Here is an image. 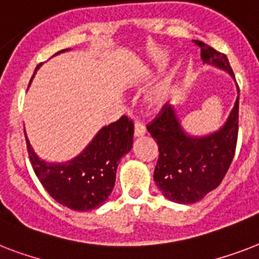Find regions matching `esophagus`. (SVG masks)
<instances>
[{"label":"esophagus","instance_id":"34e87169","mask_svg":"<svg viewBox=\"0 0 259 259\" xmlns=\"http://www.w3.org/2000/svg\"><path fill=\"white\" fill-rule=\"evenodd\" d=\"M145 126L142 125V123H140V122H136V125H134V137H142V136H145Z\"/></svg>","mask_w":259,"mask_h":259}]
</instances>
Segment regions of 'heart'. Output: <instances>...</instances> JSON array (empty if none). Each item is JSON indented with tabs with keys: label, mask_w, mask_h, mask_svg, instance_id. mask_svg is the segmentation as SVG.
<instances>
[{
	"label": "heart",
	"mask_w": 259,
	"mask_h": 259,
	"mask_svg": "<svg viewBox=\"0 0 259 259\" xmlns=\"http://www.w3.org/2000/svg\"><path fill=\"white\" fill-rule=\"evenodd\" d=\"M168 94H169V82L165 80V82H162L160 86L156 87V89L148 95V98H146V106H148L149 109L153 110L160 109V107H162L164 103L166 102Z\"/></svg>",
	"instance_id": "1"
}]
</instances>
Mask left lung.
Instances as JSON below:
<instances>
[{"label": "left lung", "mask_w": 259, "mask_h": 259, "mask_svg": "<svg viewBox=\"0 0 259 259\" xmlns=\"http://www.w3.org/2000/svg\"><path fill=\"white\" fill-rule=\"evenodd\" d=\"M201 60L207 66L226 71L235 80L227 56L203 41ZM238 90V86H237ZM237 101L226 122L215 132L193 136L181 125L177 107L166 105L149 126L148 132L157 141L158 160L153 179L162 195L179 204H192L221 184L233 161L238 137Z\"/></svg>", "instance_id": "obj_1"}]
</instances>
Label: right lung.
Returning a JSON list of instances; mask_svg holds the SVG:
<instances>
[{"label": "right lung", "mask_w": 259, "mask_h": 259, "mask_svg": "<svg viewBox=\"0 0 259 259\" xmlns=\"http://www.w3.org/2000/svg\"><path fill=\"white\" fill-rule=\"evenodd\" d=\"M133 132V122L123 115L99 129L78 156L66 162H50L36 154L24 129L30 164L37 179L55 200L75 211H90L105 204L115 184L118 164L132 149Z\"/></svg>", "instance_id": "right-lung-1"}]
</instances>
